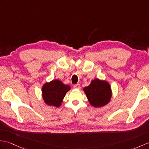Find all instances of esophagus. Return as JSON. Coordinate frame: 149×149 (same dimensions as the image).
Masks as SVG:
<instances>
[{"mask_svg": "<svg viewBox=\"0 0 149 149\" xmlns=\"http://www.w3.org/2000/svg\"><path fill=\"white\" fill-rule=\"evenodd\" d=\"M74 88H75V89H79L81 88V86H80V84H77L74 85Z\"/></svg>", "mask_w": 149, "mask_h": 149, "instance_id": "esophagus-1", "label": "esophagus"}]
</instances>
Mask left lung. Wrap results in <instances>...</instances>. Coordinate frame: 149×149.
I'll use <instances>...</instances> for the list:
<instances>
[{
    "label": "left lung",
    "instance_id": "1",
    "mask_svg": "<svg viewBox=\"0 0 149 149\" xmlns=\"http://www.w3.org/2000/svg\"><path fill=\"white\" fill-rule=\"evenodd\" d=\"M91 105L101 107L109 103L112 97L110 86L106 81L95 79L90 84L83 89Z\"/></svg>",
    "mask_w": 149,
    "mask_h": 149
}]
</instances>
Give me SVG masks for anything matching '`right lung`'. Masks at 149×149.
<instances>
[{
  "label": "right lung",
  "mask_w": 149,
  "mask_h": 149,
  "mask_svg": "<svg viewBox=\"0 0 149 149\" xmlns=\"http://www.w3.org/2000/svg\"><path fill=\"white\" fill-rule=\"evenodd\" d=\"M70 89V86L64 84L60 80H53L43 85L42 98L47 105L58 107L61 105L65 95Z\"/></svg>",
  "instance_id": "add662e5"
}]
</instances>
